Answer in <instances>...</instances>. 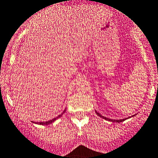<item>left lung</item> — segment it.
Segmentation results:
<instances>
[{
	"mask_svg": "<svg viewBox=\"0 0 158 158\" xmlns=\"http://www.w3.org/2000/svg\"><path fill=\"white\" fill-rule=\"evenodd\" d=\"M96 114H98V116H99V117L102 118H103V119H106V120L110 121V122H112V123H122V122H123V121L126 120V118H125V119H120V120H114H114H112V119L107 118L104 117V116H102V115L100 114L99 113H98V112H97V111H96Z\"/></svg>",
	"mask_w": 158,
	"mask_h": 158,
	"instance_id": "1",
	"label": "left lung"
}]
</instances>
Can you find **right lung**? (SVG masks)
I'll return each instance as SVG.
<instances>
[{"mask_svg":"<svg viewBox=\"0 0 158 158\" xmlns=\"http://www.w3.org/2000/svg\"><path fill=\"white\" fill-rule=\"evenodd\" d=\"M66 111V110H64V112H63L62 114H61L60 115H59L58 117H56V118H53V119H52V120H50V121H47V122H43V123H37V124H40V125H49V124H51V123H52L53 122H54V121H56V119L57 118H60L61 117V116H62L63 115V114L64 113V112Z\"/></svg>","mask_w":158,"mask_h":158,"instance_id":"1","label":"right lung"}]
</instances>
